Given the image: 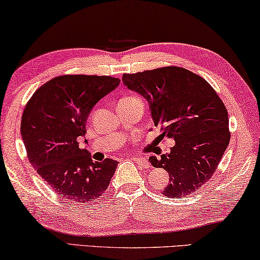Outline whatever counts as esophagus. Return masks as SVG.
Returning a JSON list of instances; mask_svg holds the SVG:
<instances>
[{
	"label": "esophagus",
	"mask_w": 260,
	"mask_h": 260,
	"mask_svg": "<svg viewBox=\"0 0 260 260\" xmlns=\"http://www.w3.org/2000/svg\"><path fill=\"white\" fill-rule=\"evenodd\" d=\"M135 161V164L141 166L142 168H148L149 167V161L145 157H139V156H133L132 157Z\"/></svg>",
	"instance_id": "obj_1"
}]
</instances>
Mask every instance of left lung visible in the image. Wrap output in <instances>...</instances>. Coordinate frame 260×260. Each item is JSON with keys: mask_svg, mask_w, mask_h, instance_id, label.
<instances>
[{"mask_svg": "<svg viewBox=\"0 0 260 260\" xmlns=\"http://www.w3.org/2000/svg\"><path fill=\"white\" fill-rule=\"evenodd\" d=\"M122 81L148 102L155 127L175 141L170 152L150 156L169 174L168 197H184L214 175L230 141L228 111L214 88L189 70L167 67L127 75Z\"/></svg>", "mask_w": 260, "mask_h": 260, "instance_id": "left-lung-1", "label": "left lung"}]
</instances>
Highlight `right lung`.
Listing matches in <instances>:
<instances>
[{
	"label": "right lung",
	"instance_id": "right-lung-1",
	"mask_svg": "<svg viewBox=\"0 0 260 260\" xmlns=\"http://www.w3.org/2000/svg\"><path fill=\"white\" fill-rule=\"evenodd\" d=\"M119 83L107 76H59L42 85L26 104L21 134L28 158L64 199L90 203L106 193L118 162H94L79 141L92 108Z\"/></svg>",
	"mask_w": 260,
	"mask_h": 260
}]
</instances>
